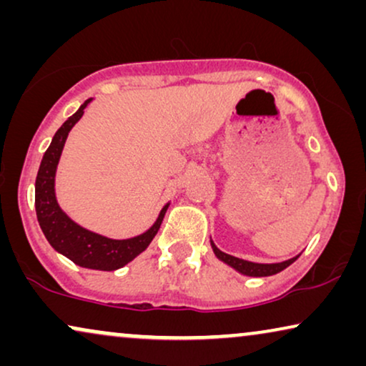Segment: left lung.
Listing matches in <instances>:
<instances>
[{
    "mask_svg": "<svg viewBox=\"0 0 366 366\" xmlns=\"http://www.w3.org/2000/svg\"><path fill=\"white\" fill-rule=\"evenodd\" d=\"M209 243H212V248L218 259H222L223 263L229 264V267L237 269L238 273L247 274V277H257V278L272 277V274H277L282 272V269L288 268L290 264H292L295 259L300 257V254H297V257L290 258V259H287V262H282V263H253V262H247V259H242V258L232 257V254L223 253L222 249L217 248V244L213 243V239H209Z\"/></svg>",
    "mask_w": 366,
    "mask_h": 366,
    "instance_id": "left-lung-1",
    "label": "left lung"
}]
</instances>
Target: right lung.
<instances>
[{"label": "right lung", "mask_w": 366, "mask_h": 366, "mask_svg": "<svg viewBox=\"0 0 366 366\" xmlns=\"http://www.w3.org/2000/svg\"><path fill=\"white\" fill-rule=\"evenodd\" d=\"M89 102H92V98L86 99L78 108V112L61 124V128L54 133L51 144L44 152L38 169L36 183H34V207H36L38 223L43 229L44 237L58 253L64 254L73 263H76L78 267L102 269V272H114V269L123 268L124 264L132 262L148 248V244L152 243L154 234L162 227L169 203L164 204L152 228L138 234V237L128 239H112L103 237V234L89 232V229L74 223L59 208L56 194H54V177H56L58 162L59 157H61L68 133L83 117L84 108L88 107Z\"/></svg>", "instance_id": "add662e5"}]
</instances>
